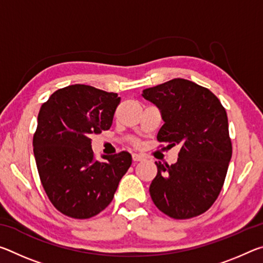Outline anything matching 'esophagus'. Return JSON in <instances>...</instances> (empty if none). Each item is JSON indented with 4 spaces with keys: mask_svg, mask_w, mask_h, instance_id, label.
<instances>
[{
    "mask_svg": "<svg viewBox=\"0 0 263 263\" xmlns=\"http://www.w3.org/2000/svg\"><path fill=\"white\" fill-rule=\"evenodd\" d=\"M132 159H133V161H142V160H145V157H144V155H141V154L133 153Z\"/></svg>",
    "mask_w": 263,
    "mask_h": 263,
    "instance_id": "esophagus-1",
    "label": "esophagus"
}]
</instances>
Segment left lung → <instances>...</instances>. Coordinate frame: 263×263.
Instances as JSON below:
<instances>
[{
  "mask_svg": "<svg viewBox=\"0 0 263 263\" xmlns=\"http://www.w3.org/2000/svg\"><path fill=\"white\" fill-rule=\"evenodd\" d=\"M142 97L161 112L158 140L181 147L176 163L155 162L152 201L174 219L202 215L219 195L232 157L224 106L209 89L184 79L145 89Z\"/></svg>",
  "mask_w": 263,
  "mask_h": 263,
  "instance_id": "left-lung-1",
  "label": "left lung"
}]
</instances>
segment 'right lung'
I'll list each match as a JSON object with an SVG mask.
<instances>
[{
    "label": "right lung",
    "mask_w": 263,
    "mask_h": 263,
    "mask_svg": "<svg viewBox=\"0 0 263 263\" xmlns=\"http://www.w3.org/2000/svg\"><path fill=\"white\" fill-rule=\"evenodd\" d=\"M121 102L115 92L73 84L53 92L42 105L33 154L45 193L64 215L87 219L109 205L132 163L128 152L95 161L92 135L109 130Z\"/></svg>",
    "instance_id": "add662e5"
}]
</instances>
